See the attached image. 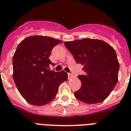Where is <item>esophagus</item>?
<instances>
[{
    "label": "esophagus",
    "instance_id": "34e87169",
    "mask_svg": "<svg viewBox=\"0 0 131 131\" xmlns=\"http://www.w3.org/2000/svg\"><path fill=\"white\" fill-rule=\"evenodd\" d=\"M68 78H69V79H73L74 78L75 76L73 74H71V73H69L68 74Z\"/></svg>",
    "mask_w": 131,
    "mask_h": 131
}]
</instances>
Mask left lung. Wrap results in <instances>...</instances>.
<instances>
[{
  "instance_id": "obj_1",
  "label": "left lung",
  "mask_w": 131,
  "mask_h": 131,
  "mask_svg": "<svg viewBox=\"0 0 131 131\" xmlns=\"http://www.w3.org/2000/svg\"><path fill=\"white\" fill-rule=\"evenodd\" d=\"M64 45L85 72L78 75L82 85L74 93L75 97L87 104L103 102L118 80L119 64L114 49L99 39L75 40Z\"/></svg>"
}]
</instances>
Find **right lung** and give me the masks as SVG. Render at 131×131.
<instances>
[{"mask_svg": "<svg viewBox=\"0 0 131 131\" xmlns=\"http://www.w3.org/2000/svg\"><path fill=\"white\" fill-rule=\"evenodd\" d=\"M62 40L31 36L23 40L13 56V78L20 93L31 104L42 106L54 99L67 73L49 69L51 50Z\"/></svg>", "mask_w": 131, "mask_h": 131, "instance_id": "1", "label": "right lung"}]
</instances>
